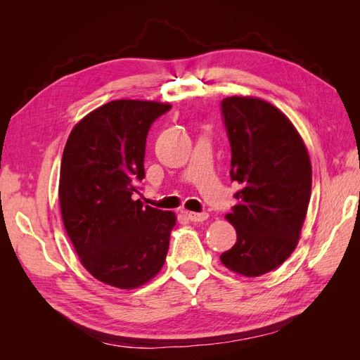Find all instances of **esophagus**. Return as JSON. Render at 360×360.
Listing matches in <instances>:
<instances>
[{"label": "esophagus", "instance_id": "1", "mask_svg": "<svg viewBox=\"0 0 360 360\" xmlns=\"http://www.w3.org/2000/svg\"><path fill=\"white\" fill-rule=\"evenodd\" d=\"M186 214H188V217H189V219H191L192 222H202V221L207 219V217H209V214H207L205 212H201V213L188 212Z\"/></svg>", "mask_w": 360, "mask_h": 360}]
</instances>
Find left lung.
<instances>
[{
    "mask_svg": "<svg viewBox=\"0 0 360 360\" xmlns=\"http://www.w3.org/2000/svg\"><path fill=\"white\" fill-rule=\"evenodd\" d=\"M221 111L231 147V181L242 188L225 216L237 242L221 261L238 275L259 276L279 267L297 246L311 197V160L276 106L233 96L222 101Z\"/></svg>",
    "mask_w": 360,
    "mask_h": 360,
    "instance_id": "left-lung-1",
    "label": "left lung"
}]
</instances>
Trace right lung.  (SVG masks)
<instances>
[{"instance_id":"add662e5","label":"right lung","mask_w":360,"mask_h":360,"mask_svg":"<svg viewBox=\"0 0 360 360\" xmlns=\"http://www.w3.org/2000/svg\"><path fill=\"white\" fill-rule=\"evenodd\" d=\"M171 105L112 101L73 127L63 151V224L82 266L105 284L130 290L165 263L176 214L134 200L146 177L148 130Z\"/></svg>"}]
</instances>
